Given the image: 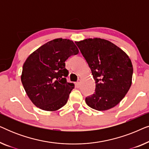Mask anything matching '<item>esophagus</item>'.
<instances>
[{"instance_id":"1","label":"esophagus","mask_w":149,"mask_h":149,"mask_svg":"<svg viewBox=\"0 0 149 149\" xmlns=\"http://www.w3.org/2000/svg\"><path fill=\"white\" fill-rule=\"evenodd\" d=\"M80 85H81V82H80V80H79V81H77V82L76 83V85L77 87H80Z\"/></svg>"}]
</instances>
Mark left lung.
<instances>
[{
    "mask_svg": "<svg viewBox=\"0 0 149 149\" xmlns=\"http://www.w3.org/2000/svg\"><path fill=\"white\" fill-rule=\"evenodd\" d=\"M91 70L95 92L86 97L87 104L97 111L117 105L132 85L133 66L127 55L109 40L87 38L75 42Z\"/></svg>",
    "mask_w": 149,
    "mask_h": 149,
    "instance_id": "obj_1",
    "label": "left lung"
}]
</instances>
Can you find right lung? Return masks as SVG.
Here are the masks:
<instances>
[{"label":"right lung","instance_id":"obj_1","mask_svg":"<svg viewBox=\"0 0 149 149\" xmlns=\"http://www.w3.org/2000/svg\"><path fill=\"white\" fill-rule=\"evenodd\" d=\"M78 53L72 40L56 38L30 55L24 64L21 80L36 107L54 111L66 104L74 84L67 82L65 61Z\"/></svg>","mask_w":149,"mask_h":149}]
</instances>
